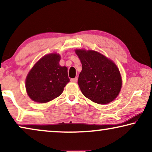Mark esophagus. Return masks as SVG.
Wrapping results in <instances>:
<instances>
[{"label": "esophagus", "mask_w": 152, "mask_h": 152, "mask_svg": "<svg viewBox=\"0 0 152 152\" xmlns=\"http://www.w3.org/2000/svg\"><path fill=\"white\" fill-rule=\"evenodd\" d=\"M77 80H78L77 77H75V78L71 79V82H77Z\"/></svg>", "instance_id": "1"}]
</instances>
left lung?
I'll return each instance as SVG.
<instances>
[{"mask_svg":"<svg viewBox=\"0 0 152 152\" xmlns=\"http://www.w3.org/2000/svg\"><path fill=\"white\" fill-rule=\"evenodd\" d=\"M82 70L78 85L83 95L99 104L113 101L122 88V78L117 66L104 55L94 50H75Z\"/></svg>","mask_w":152,"mask_h":152,"instance_id":"obj_1","label":"left lung"}]
</instances>
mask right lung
I'll return each instance as SVG.
<instances>
[{
  "label": "right lung",
  "mask_w": 152,
  "mask_h": 152,
  "mask_svg": "<svg viewBox=\"0 0 152 152\" xmlns=\"http://www.w3.org/2000/svg\"><path fill=\"white\" fill-rule=\"evenodd\" d=\"M61 56L52 53L39 60L26 80L28 96L36 102L45 103L59 97L70 82L68 68L59 65Z\"/></svg>",
  "instance_id": "1"
}]
</instances>
